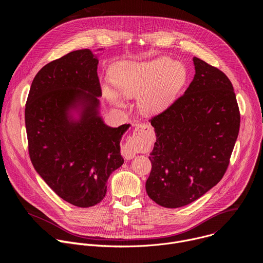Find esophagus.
I'll return each mask as SVG.
<instances>
[{
    "label": "esophagus",
    "instance_id": "esophagus-1",
    "mask_svg": "<svg viewBox=\"0 0 263 263\" xmlns=\"http://www.w3.org/2000/svg\"><path fill=\"white\" fill-rule=\"evenodd\" d=\"M144 128H147V125L140 124L136 126V130H143ZM122 155L126 159H133L137 155V148L136 145L132 141H128L123 147H122Z\"/></svg>",
    "mask_w": 263,
    "mask_h": 263
}]
</instances>
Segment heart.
<instances>
[{"label":"heart","instance_id":"heart-1","mask_svg":"<svg viewBox=\"0 0 263 263\" xmlns=\"http://www.w3.org/2000/svg\"><path fill=\"white\" fill-rule=\"evenodd\" d=\"M112 83L119 92L103 84L104 97L116 106L125 98H138V108L144 115H158L174 101L187 81V70L171 57L160 56L149 61L124 60L112 65Z\"/></svg>","mask_w":263,"mask_h":263}]
</instances>
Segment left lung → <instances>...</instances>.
Instances as JSON below:
<instances>
[{
    "label": "left lung",
    "instance_id": "1",
    "mask_svg": "<svg viewBox=\"0 0 263 263\" xmlns=\"http://www.w3.org/2000/svg\"><path fill=\"white\" fill-rule=\"evenodd\" d=\"M194 64L195 77L184 95L149 121L156 142L145 191L165 208L189 205L220 181L239 132L231 81L200 58L194 57Z\"/></svg>",
    "mask_w": 263,
    "mask_h": 263
}]
</instances>
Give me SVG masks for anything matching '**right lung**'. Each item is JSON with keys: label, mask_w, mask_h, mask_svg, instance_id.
<instances>
[{"label": "right lung", "mask_w": 263, "mask_h": 263, "mask_svg": "<svg viewBox=\"0 0 263 263\" xmlns=\"http://www.w3.org/2000/svg\"><path fill=\"white\" fill-rule=\"evenodd\" d=\"M98 64L88 49L46 64L31 84L25 109L35 171L57 196L82 208L104 199L109 176L124 163L120 142L130 127H109L100 116Z\"/></svg>", "instance_id": "obj_1"}]
</instances>
